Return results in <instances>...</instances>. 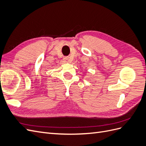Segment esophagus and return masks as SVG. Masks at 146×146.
<instances>
[{
  "mask_svg": "<svg viewBox=\"0 0 146 146\" xmlns=\"http://www.w3.org/2000/svg\"><path fill=\"white\" fill-rule=\"evenodd\" d=\"M63 60L66 63H69V59L68 57H64Z\"/></svg>",
  "mask_w": 146,
  "mask_h": 146,
  "instance_id": "34e87169",
  "label": "esophagus"
}]
</instances>
